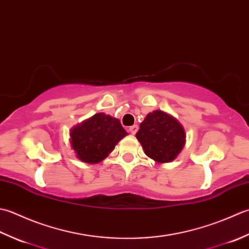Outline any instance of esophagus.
Here are the masks:
<instances>
[{"mask_svg":"<svg viewBox=\"0 0 249 249\" xmlns=\"http://www.w3.org/2000/svg\"><path fill=\"white\" fill-rule=\"evenodd\" d=\"M138 130H139V126L136 125V124H134V125H132V126H130V128L128 129V131L130 132L131 134H135L136 132H138Z\"/></svg>","mask_w":249,"mask_h":249,"instance_id":"obj_1","label":"esophagus"}]
</instances>
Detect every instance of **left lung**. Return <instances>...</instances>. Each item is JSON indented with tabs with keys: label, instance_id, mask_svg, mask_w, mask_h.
Wrapping results in <instances>:
<instances>
[{
	"label": "left lung",
	"instance_id": "1",
	"mask_svg": "<svg viewBox=\"0 0 249 249\" xmlns=\"http://www.w3.org/2000/svg\"><path fill=\"white\" fill-rule=\"evenodd\" d=\"M146 156L164 163L176 158L185 145L184 128L174 117L162 110L146 116L136 133Z\"/></svg>",
	"mask_w": 249,
	"mask_h": 249
}]
</instances>
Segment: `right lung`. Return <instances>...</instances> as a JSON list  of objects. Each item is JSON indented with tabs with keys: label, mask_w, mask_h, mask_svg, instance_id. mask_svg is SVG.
Returning a JSON list of instances; mask_svg holds the SVG:
<instances>
[{
	"label": "right lung",
	"mask_w": 249,
	"mask_h": 249,
	"mask_svg": "<svg viewBox=\"0 0 249 249\" xmlns=\"http://www.w3.org/2000/svg\"><path fill=\"white\" fill-rule=\"evenodd\" d=\"M126 134L118 119L100 113L75 126L71 132V144L79 160L98 163Z\"/></svg>",
	"instance_id": "add662e5"
}]
</instances>
